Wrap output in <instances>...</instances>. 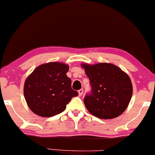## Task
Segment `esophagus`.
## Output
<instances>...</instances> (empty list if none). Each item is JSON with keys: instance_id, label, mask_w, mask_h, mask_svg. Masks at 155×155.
Listing matches in <instances>:
<instances>
[{"instance_id": "esophagus-1", "label": "esophagus", "mask_w": 155, "mask_h": 155, "mask_svg": "<svg viewBox=\"0 0 155 155\" xmlns=\"http://www.w3.org/2000/svg\"><path fill=\"white\" fill-rule=\"evenodd\" d=\"M78 92H79V95L81 96L83 93V90H82V89H81V90H79V91H78Z\"/></svg>"}]
</instances>
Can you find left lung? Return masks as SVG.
I'll return each mask as SVG.
<instances>
[{
	"mask_svg": "<svg viewBox=\"0 0 155 155\" xmlns=\"http://www.w3.org/2000/svg\"><path fill=\"white\" fill-rule=\"evenodd\" d=\"M92 86L84 103L90 114L101 119L116 118L125 111L133 95L130 78L111 63H82Z\"/></svg>",
	"mask_w": 155,
	"mask_h": 155,
	"instance_id": "8db88e82",
	"label": "left lung"
}]
</instances>
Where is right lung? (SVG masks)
I'll return each instance as SVG.
<instances>
[{
    "instance_id": "add662e5",
    "label": "right lung",
    "mask_w": 155,
    "mask_h": 155,
    "mask_svg": "<svg viewBox=\"0 0 155 155\" xmlns=\"http://www.w3.org/2000/svg\"><path fill=\"white\" fill-rule=\"evenodd\" d=\"M69 65L60 62L40 65L27 77L24 96L28 107L42 117L63 112L78 92L71 89V80L66 75Z\"/></svg>"
}]
</instances>
